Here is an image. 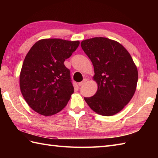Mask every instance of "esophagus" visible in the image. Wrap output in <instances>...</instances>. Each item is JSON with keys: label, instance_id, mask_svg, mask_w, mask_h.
<instances>
[{"label": "esophagus", "instance_id": "1", "mask_svg": "<svg viewBox=\"0 0 158 158\" xmlns=\"http://www.w3.org/2000/svg\"><path fill=\"white\" fill-rule=\"evenodd\" d=\"M87 81V79H84L83 80V81H81V82H80V83H79V86H82L83 84H84V83H85V82Z\"/></svg>", "mask_w": 158, "mask_h": 158}]
</instances>
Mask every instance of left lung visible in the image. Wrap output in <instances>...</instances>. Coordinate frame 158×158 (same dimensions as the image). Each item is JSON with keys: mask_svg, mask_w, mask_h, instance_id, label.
<instances>
[{"mask_svg": "<svg viewBox=\"0 0 158 158\" xmlns=\"http://www.w3.org/2000/svg\"><path fill=\"white\" fill-rule=\"evenodd\" d=\"M81 48L92 61L93 80L98 85L94 95L84 98L95 113L112 116L121 111L135 94L138 70L130 53L116 41L105 37L85 39Z\"/></svg>", "mask_w": 158, "mask_h": 158, "instance_id": "left-lung-1", "label": "left lung"}]
</instances>
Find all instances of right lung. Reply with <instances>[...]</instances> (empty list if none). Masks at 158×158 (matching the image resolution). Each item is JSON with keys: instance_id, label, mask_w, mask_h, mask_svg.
Listing matches in <instances>:
<instances>
[{"instance_id": "add662e5", "label": "right lung", "mask_w": 158, "mask_h": 158, "mask_svg": "<svg viewBox=\"0 0 158 158\" xmlns=\"http://www.w3.org/2000/svg\"><path fill=\"white\" fill-rule=\"evenodd\" d=\"M79 45V41L44 39L29 50L20 72L19 86L23 98L35 112L53 115L66 106L74 88L64 62Z\"/></svg>"}]
</instances>
